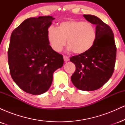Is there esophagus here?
Returning a JSON list of instances; mask_svg holds the SVG:
<instances>
[{
  "instance_id": "esophagus-1",
  "label": "esophagus",
  "mask_w": 125,
  "mask_h": 125,
  "mask_svg": "<svg viewBox=\"0 0 125 125\" xmlns=\"http://www.w3.org/2000/svg\"><path fill=\"white\" fill-rule=\"evenodd\" d=\"M63 59L64 62H67L69 61V58L68 56H65L64 55L63 56Z\"/></svg>"
}]
</instances>
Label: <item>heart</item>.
<instances>
[{
    "label": "heart",
    "instance_id": "obj_1",
    "mask_svg": "<svg viewBox=\"0 0 125 125\" xmlns=\"http://www.w3.org/2000/svg\"><path fill=\"white\" fill-rule=\"evenodd\" d=\"M48 38L52 48L61 52L67 43L68 50L82 54L93 47L96 38V29L92 24L83 21H62L58 28L51 26L48 30Z\"/></svg>",
    "mask_w": 125,
    "mask_h": 125
}]
</instances>
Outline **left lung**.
Here are the masks:
<instances>
[{"mask_svg":"<svg viewBox=\"0 0 125 125\" xmlns=\"http://www.w3.org/2000/svg\"><path fill=\"white\" fill-rule=\"evenodd\" d=\"M83 17L96 25V38L89 51L70 58L76 66L71 81L79 89L92 91L104 86L112 75L116 46L110 26L95 16L84 15Z\"/></svg>","mask_w":125,"mask_h":125,"instance_id":"left-lung-1","label":"left lung"}]
</instances>
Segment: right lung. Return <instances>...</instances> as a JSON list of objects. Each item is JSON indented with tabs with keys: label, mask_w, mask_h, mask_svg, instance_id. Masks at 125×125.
Segmentation results:
<instances>
[{
	"label": "right lung",
	"mask_w": 125,
	"mask_h": 125,
	"mask_svg": "<svg viewBox=\"0 0 125 125\" xmlns=\"http://www.w3.org/2000/svg\"><path fill=\"white\" fill-rule=\"evenodd\" d=\"M51 16L26 19L12 31L8 63L13 80L21 89L41 94L49 89L53 74L63 64V56L49 45L48 30Z\"/></svg>",
	"instance_id": "right-lung-1"
}]
</instances>
